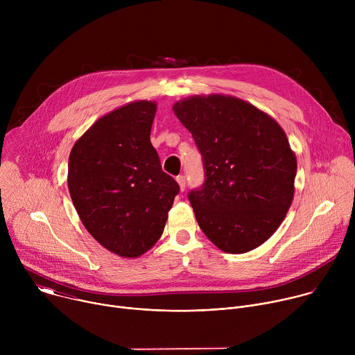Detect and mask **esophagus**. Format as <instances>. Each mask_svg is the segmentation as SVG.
Segmentation results:
<instances>
[{"label":"esophagus","mask_w":355,"mask_h":355,"mask_svg":"<svg viewBox=\"0 0 355 355\" xmlns=\"http://www.w3.org/2000/svg\"><path fill=\"white\" fill-rule=\"evenodd\" d=\"M175 180H177V182L180 185V191L182 192L185 189V177L184 175H178Z\"/></svg>","instance_id":"34e87169"}]
</instances>
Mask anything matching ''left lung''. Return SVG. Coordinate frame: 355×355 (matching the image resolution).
Segmentation results:
<instances>
[{"mask_svg": "<svg viewBox=\"0 0 355 355\" xmlns=\"http://www.w3.org/2000/svg\"><path fill=\"white\" fill-rule=\"evenodd\" d=\"M173 111L191 132L205 184L189 192L196 222L222 251L243 254L267 241L293 200L296 156L279 123L233 95H192Z\"/></svg>", "mask_w": 355, "mask_h": 355, "instance_id": "obj_1", "label": "left lung"}]
</instances>
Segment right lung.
Returning <instances> with one entry per match:
<instances>
[{"label":"right lung","mask_w":355,"mask_h":355,"mask_svg":"<svg viewBox=\"0 0 355 355\" xmlns=\"http://www.w3.org/2000/svg\"><path fill=\"white\" fill-rule=\"evenodd\" d=\"M157 104L137 99L96 119L74 143L67 184L88 233L137 259L163 234L180 187L162 170L150 132Z\"/></svg>","instance_id":"right-lung-1"}]
</instances>
